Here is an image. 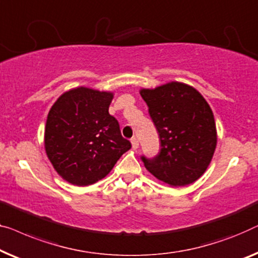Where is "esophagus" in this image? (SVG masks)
<instances>
[{
  "mask_svg": "<svg viewBox=\"0 0 258 258\" xmlns=\"http://www.w3.org/2000/svg\"><path fill=\"white\" fill-rule=\"evenodd\" d=\"M132 147H133L134 150H137L138 147H140V143H138V140L136 137L132 138Z\"/></svg>",
  "mask_w": 258,
  "mask_h": 258,
  "instance_id": "1",
  "label": "esophagus"
}]
</instances>
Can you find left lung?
<instances>
[{"label":"left lung","instance_id":"left-lung-1","mask_svg":"<svg viewBox=\"0 0 258 258\" xmlns=\"http://www.w3.org/2000/svg\"><path fill=\"white\" fill-rule=\"evenodd\" d=\"M140 93L162 147L152 159L142 156L145 169L174 187L192 184L207 170L218 142L210 104L196 88L178 81Z\"/></svg>","mask_w":258,"mask_h":258}]
</instances>
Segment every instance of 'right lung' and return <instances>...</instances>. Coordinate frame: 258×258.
<instances>
[{
    "mask_svg": "<svg viewBox=\"0 0 258 258\" xmlns=\"http://www.w3.org/2000/svg\"><path fill=\"white\" fill-rule=\"evenodd\" d=\"M114 94L88 87L65 92L48 111L44 145L54 170L67 182L88 186L110 172L132 148L109 114Z\"/></svg>",
    "mask_w": 258,
    "mask_h": 258,
    "instance_id": "obj_1",
    "label": "right lung"
}]
</instances>
